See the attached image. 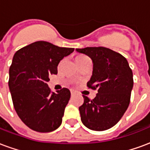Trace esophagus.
I'll return each mask as SVG.
<instances>
[{"instance_id": "1", "label": "esophagus", "mask_w": 150, "mask_h": 150, "mask_svg": "<svg viewBox=\"0 0 150 150\" xmlns=\"http://www.w3.org/2000/svg\"><path fill=\"white\" fill-rule=\"evenodd\" d=\"M74 93H75V91H73V90H71V96H73V95H74Z\"/></svg>"}]
</instances>
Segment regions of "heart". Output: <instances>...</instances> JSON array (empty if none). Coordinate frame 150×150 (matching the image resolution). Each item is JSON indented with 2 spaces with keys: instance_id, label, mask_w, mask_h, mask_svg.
Listing matches in <instances>:
<instances>
[{
  "instance_id": "heart-1",
  "label": "heart",
  "mask_w": 150,
  "mask_h": 150,
  "mask_svg": "<svg viewBox=\"0 0 150 150\" xmlns=\"http://www.w3.org/2000/svg\"><path fill=\"white\" fill-rule=\"evenodd\" d=\"M84 58H87L86 56H83V55H80V56H78L77 58H76V61H79V60H80V59H84ZM62 63V61H61L60 62V63H59V67L61 66V64Z\"/></svg>"
}]
</instances>
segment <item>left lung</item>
Wrapping results in <instances>:
<instances>
[{"label":"left lung","instance_id":"1","mask_svg":"<svg viewBox=\"0 0 150 150\" xmlns=\"http://www.w3.org/2000/svg\"><path fill=\"white\" fill-rule=\"evenodd\" d=\"M89 56L93 71L87 86L98 93L93 100L83 96L79 108L87 128L104 131L116 125L129 107L133 87L132 71L127 59L119 53L103 46L76 49Z\"/></svg>","mask_w":150,"mask_h":150}]
</instances>
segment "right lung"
Wrapping results in <instances>:
<instances>
[{
	"label": "right lung",
	"mask_w": 150,
	"mask_h": 150,
	"mask_svg": "<svg viewBox=\"0 0 150 150\" xmlns=\"http://www.w3.org/2000/svg\"><path fill=\"white\" fill-rule=\"evenodd\" d=\"M74 50L38 41L15 53L8 88L16 112L30 129L49 132L61 125L71 92L65 88L51 92L47 82L50 75L58 73L59 62Z\"/></svg>",
	"instance_id": "1"
}]
</instances>
